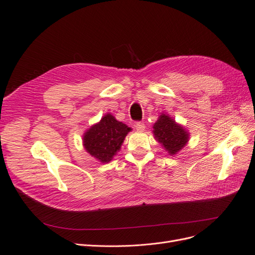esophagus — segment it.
<instances>
[{"instance_id":"obj_1","label":"esophagus","mask_w":255,"mask_h":255,"mask_svg":"<svg viewBox=\"0 0 255 255\" xmlns=\"http://www.w3.org/2000/svg\"><path fill=\"white\" fill-rule=\"evenodd\" d=\"M135 128H136V129L137 130H139V132H142V130L144 129V128H145V126H144V123L143 122H136L135 123Z\"/></svg>"}]
</instances>
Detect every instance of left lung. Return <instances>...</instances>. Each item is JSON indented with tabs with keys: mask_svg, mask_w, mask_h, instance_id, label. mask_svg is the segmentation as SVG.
Wrapping results in <instances>:
<instances>
[{
	"mask_svg": "<svg viewBox=\"0 0 255 255\" xmlns=\"http://www.w3.org/2000/svg\"><path fill=\"white\" fill-rule=\"evenodd\" d=\"M153 134L154 138L170 155H175L180 152L189 139L187 130L166 114H161L154 123Z\"/></svg>",
	"mask_w": 255,
	"mask_h": 255,
	"instance_id": "8db88e82",
	"label": "left lung"
}]
</instances>
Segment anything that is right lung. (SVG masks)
<instances>
[{
    "label": "right lung",
    "instance_id": "1",
    "mask_svg": "<svg viewBox=\"0 0 255 255\" xmlns=\"http://www.w3.org/2000/svg\"><path fill=\"white\" fill-rule=\"evenodd\" d=\"M129 130L130 128L116 120L112 114H106L100 122L85 132L84 148L101 163H109L120 150Z\"/></svg>",
    "mask_w": 255,
    "mask_h": 255
}]
</instances>
